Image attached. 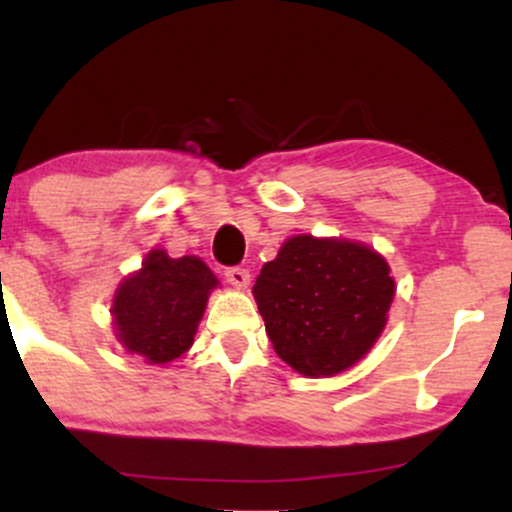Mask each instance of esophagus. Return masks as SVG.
<instances>
[{"label":"esophagus","mask_w":512,"mask_h":512,"mask_svg":"<svg viewBox=\"0 0 512 512\" xmlns=\"http://www.w3.org/2000/svg\"><path fill=\"white\" fill-rule=\"evenodd\" d=\"M226 281L231 286H236V289H248V284H250V272L248 269H243V267H231V269H226Z\"/></svg>","instance_id":"esophagus-1"}]
</instances>
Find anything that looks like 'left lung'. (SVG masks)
<instances>
[{"mask_svg":"<svg viewBox=\"0 0 512 512\" xmlns=\"http://www.w3.org/2000/svg\"><path fill=\"white\" fill-rule=\"evenodd\" d=\"M252 296L281 361L308 378H330L378 342L395 279L368 245L303 233L264 264Z\"/></svg>","mask_w":512,"mask_h":512,"instance_id":"left-lung-1","label":"left lung"}]
</instances>
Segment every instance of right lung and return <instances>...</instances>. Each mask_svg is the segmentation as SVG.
I'll list each match as a JSON object with an SVG mask.
<instances>
[{
    "instance_id": "right-lung-1",
    "label": "right lung",
    "mask_w": 512,
    "mask_h": 512,
    "mask_svg": "<svg viewBox=\"0 0 512 512\" xmlns=\"http://www.w3.org/2000/svg\"><path fill=\"white\" fill-rule=\"evenodd\" d=\"M219 286L214 272L195 255L170 257L154 248L142 269L122 279L113 296L115 337L127 354L151 366H166L195 344L209 293Z\"/></svg>"
}]
</instances>
